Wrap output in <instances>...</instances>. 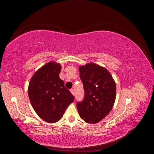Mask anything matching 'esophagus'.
Here are the masks:
<instances>
[{
  "label": "esophagus",
  "mask_w": 154,
  "mask_h": 154,
  "mask_svg": "<svg viewBox=\"0 0 154 154\" xmlns=\"http://www.w3.org/2000/svg\"><path fill=\"white\" fill-rule=\"evenodd\" d=\"M70 91H71V92L72 93V94L74 96V89H72V88H71V89L70 90Z\"/></svg>",
  "instance_id": "1"
}]
</instances>
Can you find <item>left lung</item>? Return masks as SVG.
Returning a JSON list of instances; mask_svg holds the SVG:
<instances>
[{"label": "left lung", "mask_w": 154, "mask_h": 154, "mask_svg": "<svg viewBox=\"0 0 154 154\" xmlns=\"http://www.w3.org/2000/svg\"><path fill=\"white\" fill-rule=\"evenodd\" d=\"M85 91L84 98L76 104L80 118L97 123L108 115L116 100V85L108 70L94 63L79 67Z\"/></svg>", "instance_id": "obj_1"}]
</instances>
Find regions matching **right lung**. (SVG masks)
I'll list each match as a JSON object with an SVG mask.
<instances>
[{
    "label": "right lung",
    "instance_id": "1",
    "mask_svg": "<svg viewBox=\"0 0 154 154\" xmlns=\"http://www.w3.org/2000/svg\"><path fill=\"white\" fill-rule=\"evenodd\" d=\"M61 66L50 62L39 69L29 83L28 96L39 117L48 123L57 122L74 97L59 77Z\"/></svg>",
    "mask_w": 154,
    "mask_h": 154
}]
</instances>
